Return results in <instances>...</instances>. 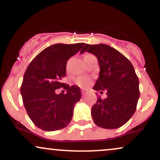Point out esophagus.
Here are the masks:
<instances>
[{
	"instance_id": "esophagus-1",
	"label": "esophagus",
	"mask_w": 160,
	"mask_h": 160,
	"mask_svg": "<svg viewBox=\"0 0 160 160\" xmlns=\"http://www.w3.org/2000/svg\"><path fill=\"white\" fill-rule=\"evenodd\" d=\"M81 93H82V96H84V95H87L88 91H87V90H86V89H84V90H82V91H81Z\"/></svg>"
}]
</instances>
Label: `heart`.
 Here are the masks:
<instances>
[{
  "label": "heart",
  "instance_id": "b5f03b06",
  "mask_svg": "<svg viewBox=\"0 0 160 160\" xmlns=\"http://www.w3.org/2000/svg\"><path fill=\"white\" fill-rule=\"evenodd\" d=\"M77 83L80 86H87L90 83V81L86 78H79L77 80Z\"/></svg>",
  "mask_w": 160,
  "mask_h": 160
}]
</instances>
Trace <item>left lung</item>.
<instances>
[{"label": "left lung", "mask_w": 160, "mask_h": 160, "mask_svg": "<svg viewBox=\"0 0 160 160\" xmlns=\"http://www.w3.org/2000/svg\"><path fill=\"white\" fill-rule=\"evenodd\" d=\"M89 52L98 58L100 71L93 89L106 92L92 107V117L98 126L113 129L129 120L136 110L139 80L133 65L117 49L106 44H86L80 53Z\"/></svg>", "instance_id": "obj_1"}]
</instances>
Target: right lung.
<instances>
[{"label":"right lung","mask_w":160,"mask_h":160,"mask_svg":"<svg viewBox=\"0 0 160 160\" xmlns=\"http://www.w3.org/2000/svg\"><path fill=\"white\" fill-rule=\"evenodd\" d=\"M85 43H56L47 47L28 66L23 76L21 95L29 118L37 127L47 132L66 127L73 117L74 104L81 98L78 86L65 85L67 61ZM63 87L66 94L57 95Z\"/></svg>","instance_id":"right-lung-1"}]
</instances>
